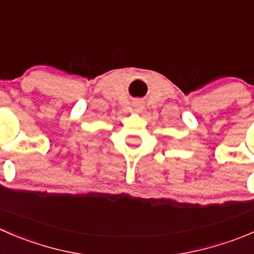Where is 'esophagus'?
Wrapping results in <instances>:
<instances>
[{"label":"esophagus","instance_id":"obj_1","mask_svg":"<svg viewBox=\"0 0 254 254\" xmlns=\"http://www.w3.org/2000/svg\"><path fill=\"white\" fill-rule=\"evenodd\" d=\"M135 108H136V110H140L141 109V103L140 102H135Z\"/></svg>","mask_w":254,"mask_h":254}]
</instances>
